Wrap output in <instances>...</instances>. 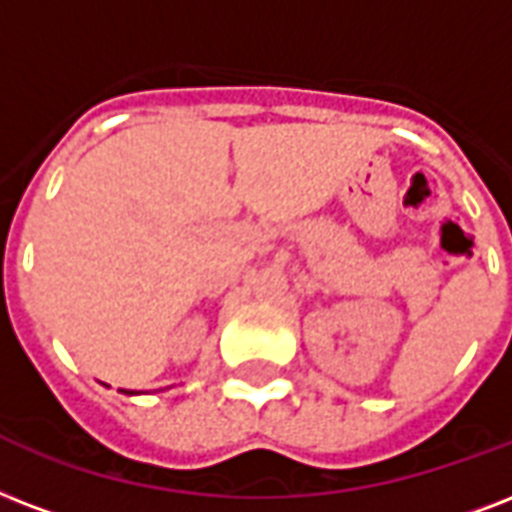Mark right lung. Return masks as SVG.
<instances>
[{"label": "right lung", "mask_w": 512, "mask_h": 512, "mask_svg": "<svg viewBox=\"0 0 512 512\" xmlns=\"http://www.w3.org/2000/svg\"><path fill=\"white\" fill-rule=\"evenodd\" d=\"M123 395H139V392H131V389H120Z\"/></svg>", "instance_id": "right-lung-1"}]
</instances>
